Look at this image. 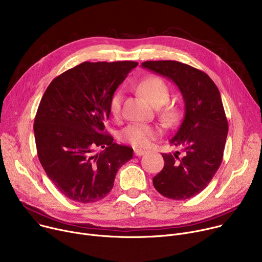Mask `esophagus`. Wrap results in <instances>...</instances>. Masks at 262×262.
Listing matches in <instances>:
<instances>
[{
	"mask_svg": "<svg viewBox=\"0 0 262 262\" xmlns=\"http://www.w3.org/2000/svg\"><path fill=\"white\" fill-rule=\"evenodd\" d=\"M145 153H146V151H144V150H138V149H135V150H134L135 156H142V155H144Z\"/></svg>",
	"mask_w": 262,
	"mask_h": 262,
	"instance_id": "obj_1",
	"label": "esophagus"
}]
</instances>
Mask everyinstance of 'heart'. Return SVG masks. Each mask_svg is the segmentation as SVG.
<instances>
[{"label": "heart", "mask_w": 262, "mask_h": 262, "mask_svg": "<svg viewBox=\"0 0 262 262\" xmlns=\"http://www.w3.org/2000/svg\"><path fill=\"white\" fill-rule=\"evenodd\" d=\"M137 89L154 107L163 106L170 96V91L167 84L162 78L157 76H148L144 78L138 84ZM122 92H115L112 95L109 103L110 112L114 117L119 116L120 111H122ZM163 114L166 119L174 120L177 116V110L174 107L168 106L165 108ZM158 128L152 125L135 123L129 125L122 131L120 138H122L123 142L128 143L135 148H147L148 146H150L152 140L158 136Z\"/></svg>", "instance_id": "heart-1"}]
</instances>
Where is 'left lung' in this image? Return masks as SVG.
I'll return each instance as SVG.
<instances>
[{"label": "left lung", "mask_w": 262, "mask_h": 262, "mask_svg": "<svg viewBox=\"0 0 262 262\" xmlns=\"http://www.w3.org/2000/svg\"><path fill=\"white\" fill-rule=\"evenodd\" d=\"M142 67L177 86L185 102V116L170 144L182 153L162 154L164 169L153 177L163 196L184 200L203 191L220 167L228 135V120L217 86L208 74L176 61H147Z\"/></svg>", "instance_id": "1"}]
</instances>
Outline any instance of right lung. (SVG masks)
Returning a JSON list of instances; mask_svg holds the SVG:
<instances>
[{
  "instance_id": "1",
  "label": "right lung",
  "mask_w": 262,
  "mask_h": 262,
  "mask_svg": "<svg viewBox=\"0 0 262 262\" xmlns=\"http://www.w3.org/2000/svg\"><path fill=\"white\" fill-rule=\"evenodd\" d=\"M136 62H85L55 77L34 118L39 163L67 198L82 204L103 199L133 149L105 131L109 103ZM101 151L97 152L96 150Z\"/></svg>"
}]
</instances>
